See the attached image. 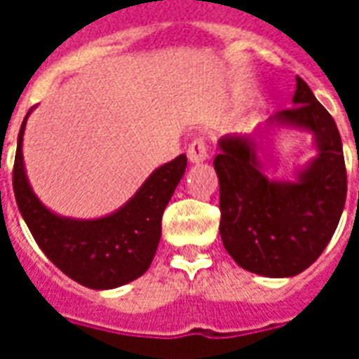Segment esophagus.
Returning a JSON list of instances; mask_svg holds the SVG:
<instances>
[{
	"instance_id": "1",
	"label": "esophagus",
	"mask_w": 359,
	"mask_h": 359,
	"mask_svg": "<svg viewBox=\"0 0 359 359\" xmlns=\"http://www.w3.org/2000/svg\"><path fill=\"white\" fill-rule=\"evenodd\" d=\"M188 158H190V162L199 163L205 162L208 158V145L205 137H196V140H191L190 147H188Z\"/></svg>"
}]
</instances>
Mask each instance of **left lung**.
Instances as JSON below:
<instances>
[{"label": "left lung", "mask_w": 359, "mask_h": 359, "mask_svg": "<svg viewBox=\"0 0 359 359\" xmlns=\"http://www.w3.org/2000/svg\"><path fill=\"white\" fill-rule=\"evenodd\" d=\"M292 104L276 119L313 132L318 149L296 182L268 180L250 137L225 135L214 158L222 242L238 266L266 278H290L311 266L334 236L346 199L345 156L334 117L300 76Z\"/></svg>", "instance_id": "8db88e82"}]
</instances>
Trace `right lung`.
Here are the masks:
<instances>
[{"label": "right lung", "instance_id": "obj_1", "mask_svg": "<svg viewBox=\"0 0 359 359\" xmlns=\"http://www.w3.org/2000/svg\"><path fill=\"white\" fill-rule=\"evenodd\" d=\"M25 119L14 156L13 188L20 214L44 255L70 279L89 289H115L143 276L162 236L163 210L186 171L184 154L158 168L117 212L100 219L61 218L36 199L25 177L22 156Z\"/></svg>", "mask_w": 359, "mask_h": 359}]
</instances>
